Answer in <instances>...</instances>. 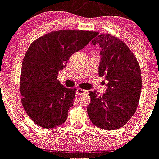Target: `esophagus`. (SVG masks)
<instances>
[{"mask_svg":"<svg viewBox=\"0 0 159 159\" xmlns=\"http://www.w3.org/2000/svg\"><path fill=\"white\" fill-rule=\"evenodd\" d=\"M86 93H87L86 90L83 89L78 88L77 89H76V94H77V95H82V94H86Z\"/></svg>","mask_w":159,"mask_h":159,"instance_id":"obj_1","label":"esophagus"}]
</instances>
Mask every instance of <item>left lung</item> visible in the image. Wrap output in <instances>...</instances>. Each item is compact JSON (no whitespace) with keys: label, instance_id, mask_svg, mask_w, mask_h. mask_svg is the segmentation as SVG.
<instances>
[{"label":"left lung","instance_id":"left-lung-1","mask_svg":"<svg viewBox=\"0 0 159 159\" xmlns=\"http://www.w3.org/2000/svg\"><path fill=\"white\" fill-rule=\"evenodd\" d=\"M92 44L100 46L98 75L108 82L102 96L95 90L89 93L88 115L101 129H118L127 124L137 108L142 89L140 67L128 46L118 38L97 32Z\"/></svg>","mask_w":159,"mask_h":159}]
</instances>
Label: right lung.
I'll return each instance as SVG.
<instances>
[{
	"label": "right lung",
	"mask_w": 159,
	"mask_h": 159,
	"mask_svg": "<svg viewBox=\"0 0 159 159\" xmlns=\"http://www.w3.org/2000/svg\"><path fill=\"white\" fill-rule=\"evenodd\" d=\"M96 32L59 30L40 37L30 45L22 64L20 93L25 112L46 129L65 122L73 105L76 89L57 80L70 56L96 36Z\"/></svg>",
	"instance_id": "obj_1"
}]
</instances>
